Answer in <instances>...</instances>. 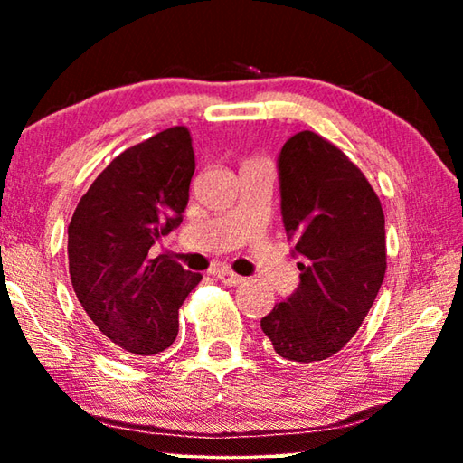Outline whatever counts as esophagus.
I'll use <instances>...</instances> for the list:
<instances>
[{"label":"esophagus","instance_id":"obj_1","mask_svg":"<svg viewBox=\"0 0 463 463\" xmlns=\"http://www.w3.org/2000/svg\"><path fill=\"white\" fill-rule=\"evenodd\" d=\"M214 276L221 279L222 284H226V286H239V284H242V276H239V273H234L229 268H222V269L214 271Z\"/></svg>","mask_w":463,"mask_h":463}]
</instances>
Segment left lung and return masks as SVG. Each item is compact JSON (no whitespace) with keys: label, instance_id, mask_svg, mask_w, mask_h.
<instances>
[{"label":"left lung","instance_id":"1","mask_svg":"<svg viewBox=\"0 0 463 463\" xmlns=\"http://www.w3.org/2000/svg\"><path fill=\"white\" fill-rule=\"evenodd\" d=\"M281 216L300 286L261 328L279 357L317 364L362 326L386 273L380 198L355 163L317 132L302 130L279 153Z\"/></svg>","mask_w":463,"mask_h":463}]
</instances>
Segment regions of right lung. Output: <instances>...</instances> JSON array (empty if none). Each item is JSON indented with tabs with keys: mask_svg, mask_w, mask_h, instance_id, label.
I'll list each match as a JSON object with an SVG mask.
<instances>
[{
	"mask_svg": "<svg viewBox=\"0 0 463 463\" xmlns=\"http://www.w3.org/2000/svg\"><path fill=\"white\" fill-rule=\"evenodd\" d=\"M194 169L190 130H163L116 156L69 224L77 300L109 343L135 355H155L175 341L179 307L202 279L148 253L182 222Z\"/></svg>",
	"mask_w": 463,
	"mask_h": 463,
	"instance_id": "add662e5",
	"label": "right lung"
}]
</instances>
